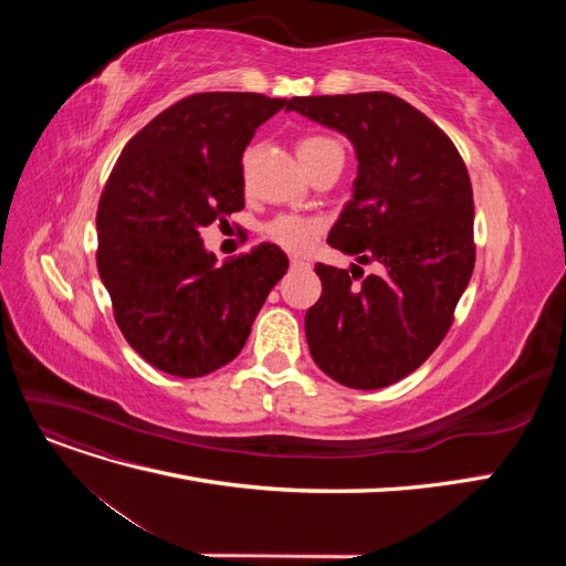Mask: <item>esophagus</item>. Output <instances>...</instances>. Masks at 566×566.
<instances>
[{
    "label": "esophagus",
    "mask_w": 566,
    "mask_h": 566,
    "mask_svg": "<svg viewBox=\"0 0 566 566\" xmlns=\"http://www.w3.org/2000/svg\"><path fill=\"white\" fill-rule=\"evenodd\" d=\"M290 266H293V269H310V262L302 260V256H293V260H290Z\"/></svg>",
    "instance_id": "34e87169"
}]
</instances>
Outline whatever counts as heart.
<instances>
[{
	"label": "heart",
	"instance_id": "1",
	"mask_svg": "<svg viewBox=\"0 0 566 566\" xmlns=\"http://www.w3.org/2000/svg\"><path fill=\"white\" fill-rule=\"evenodd\" d=\"M331 146H335V142L328 139V136L306 134L295 144V150H297L300 163L306 169L325 148H331ZM264 233L271 238L273 243H279L287 250H306L318 233V224L314 219H304L297 214H283V217H276L273 221H269Z\"/></svg>",
	"mask_w": 566,
	"mask_h": 566
}]
</instances>
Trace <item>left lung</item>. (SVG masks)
Returning a JSON list of instances; mask_svg holds the SVG:
<instances>
[{
    "label": "left lung",
    "mask_w": 566,
    "mask_h": 566,
    "mask_svg": "<svg viewBox=\"0 0 566 566\" xmlns=\"http://www.w3.org/2000/svg\"><path fill=\"white\" fill-rule=\"evenodd\" d=\"M285 111L345 134L358 163L328 233L356 264H316L323 293L304 316L312 358L352 389L399 382L447 337L472 276L468 167L430 117L394 94L293 96ZM361 263L379 273L363 280Z\"/></svg>",
    "instance_id": "8db88e82"
}]
</instances>
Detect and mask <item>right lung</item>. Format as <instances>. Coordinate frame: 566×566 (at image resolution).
I'll list each match as a JSON object with an SVG mask.
<instances>
[{
	"label": "right lung",
	"mask_w": 566,
	"mask_h": 566,
	"mask_svg": "<svg viewBox=\"0 0 566 566\" xmlns=\"http://www.w3.org/2000/svg\"><path fill=\"white\" fill-rule=\"evenodd\" d=\"M283 106L250 92L193 94L119 153L96 212V264L119 331L153 368L200 378L233 361L285 276L279 245L217 264L200 238L245 208L243 153Z\"/></svg>",
	"instance_id": "obj_1"
}]
</instances>
